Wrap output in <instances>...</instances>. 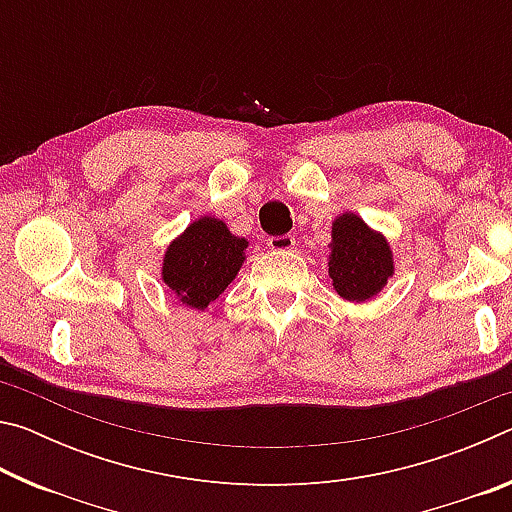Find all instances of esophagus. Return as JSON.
Here are the masks:
<instances>
[{
	"instance_id": "obj_1",
	"label": "esophagus",
	"mask_w": 512,
	"mask_h": 512,
	"mask_svg": "<svg viewBox=\"0 0 512 512\" xmlns=\"http://www.w3.org/2000/svg\"><path fill=\"white\" fill-rule=\"evenodd\" d=\"M268 248H271L273 253H291V250L296 248V239H293V235L268 237Z\"/></svg>"
}]
</instances>
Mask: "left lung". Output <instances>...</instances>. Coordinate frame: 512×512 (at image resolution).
Segmentation results:
<instances>
[{
  "instance_id": "obj_1",
  "label": "left lung",
  "mask_w": 512,
  "mask_h": 512,
  "mask_svg": "<svg viewBox=\"0 0 512 512\" xmlns=\"http://www.w3.org/2000/svg\"><path fill=\"white\" fill-rule=\"evenodd\" d=\"M327 248L329 280L348 302L359 305L375 298L395 275L391 241L354 212H343L332 221V241Z\"/></svg>"
}]
</instances>
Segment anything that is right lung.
I'll return each mask as SVG.
<instances>
[{
	"label": "right lung",
	"mask_w": 512,
	"mask_h": 512,
	"mask_svg": "<svg viewBox=\"0 0 512 512\" xmlns=\"http://www.w3.org/2000/svg\"><path fill=\"white\" fill-rule=\"evenodd\" d=\"M250 241L216 216H198L164 248L160 280L183 307L205 311L235 282Z\"/></svg>",
	"instance_id": "right-lung-1"
}]
</instances>
